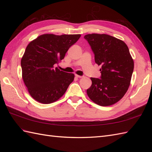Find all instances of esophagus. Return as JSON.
Returning <instances> with one entry per match:
<instances>
[{
	"mask_svg": "<svg viewBox=\"0 0 152 152\" xmlns=\"http://www.w3.org/2000/svg\"><path fill=\"white\" fill-rule=\"evenodd\" d=\"M75 76L76 78H82V76H80V75H77V74H75Z\"/></svg>",
	"mask_w": 152,
	"mask_h": 152,
	"instance_id": "esophagus-1",
	"label": "esophagus"
}]
</instances>
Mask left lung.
I'll return each mask as SVG.
<instances>
[{"mask_svg": "<svg viewBox=\"0 0 152 152\" xmlns=\"http://www.w3.org/2000/svg\"><path fill=\"white\" fill-rule=\"evenodd\" d=\"M84 38L101 66L100 78H91L92 84L87 89L89 99L102 106H110L120 100L129 87L134 61L124 41L105 34H89Z\"/></svg>", "mask_w": 152, "mask_h": 152, "instance_id": "obj_1", "label": "left lung"}]
</instances>
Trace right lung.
Wrapping results in <instances>:
<instances>
[{
	"instance_id": "obj_1",
	"label": "right lung",
	"mask_w": 152,
	"mask_h": 152,
	"mask_svg": "<svg viewBox=\"0 0 152 152\" xmlns=\"http://www.w3.org/2000/svg\"><path fill=\"white\" fill-rule=\"evenodd\" d=\"M80 34L40 35L28 44L21 61L22 77L32 97L43 104L57 101L73 82L74 74L54 64L64 59Z\"/></svg>"
}]
</instances>
